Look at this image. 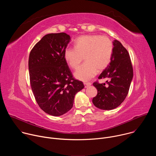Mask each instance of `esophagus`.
I'll return each mask as SVG.
<instances>
[{"label": "esophagus", "mask_w": 156, "mask_h": 156, "mask_svg": "<svg viewBox=\"0 0 156 156\" xmlns=\"http://www.w3.org/2000/svg\"><path fill=\"white\" fill-rule=\"evenodd\" d=\"M84 85L85 87H87L91 85V83H84Z\"/></svg>", "instance_id": "34e87169"}]
</instances>
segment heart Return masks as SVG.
<instances>
[{
    "label": "heart",
    "mask_w": 156,
    "mask_h": 156,
    "mask_svg": "<svg viewBox=\"0 0 156 156\" xmlns=\"http://www.w3.org/2000/svg\"><path fill=\"white\" fill-rule=\"evenodd\" d=\"M75 48H66L64 58L73 69H76L83 57L85 63L75 72V78L88 81L93 78L97 70L101 72L109 64L113 53V43L106 36L83 35L74 42Z\"/></svg>",
    "instance_id": "heart-1"
}]
</instances>
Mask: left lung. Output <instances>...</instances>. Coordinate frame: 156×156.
Masks as SVG:
<instances>
[{"mask_svg": "<svg viewBox=\"0 0 156 156\" xmlns=\"http://www.w3.org/2000/svg\"><path fill=\"white\" fill-rule=\"evenodd\" d=\"M113 53L107 67L99 79L108 78L105 83H93L98 94L93 98L94 105L102 110H112L119 107L126 98L133 76V66L127 50L117 40L113 41Z\"/></svg>", "mask_w": 156, "mask_h": 156, "instance_id": "left-lung-1", "label": "left lung"}]
</instances>
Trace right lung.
<instances>
[{
	"label": "right lung",
	"mask_w": 156,
	"mask_h": 156,
	"mask_svg": "<svg viewBox=\"0 0 156 156\" xmlns=\"http://www.w3.org/2000/svg\"><path fill=\"white\" fill-rule=\"evenodd\" d=\"M70 41L65 33L44 36L31 51L28 67L30 83L40 108L52 116H60L73 107L75 94L84 88L73 78L64 58Z\"/></svg>",
	"instance_id": "right-lung-1"
}]
</instances>
